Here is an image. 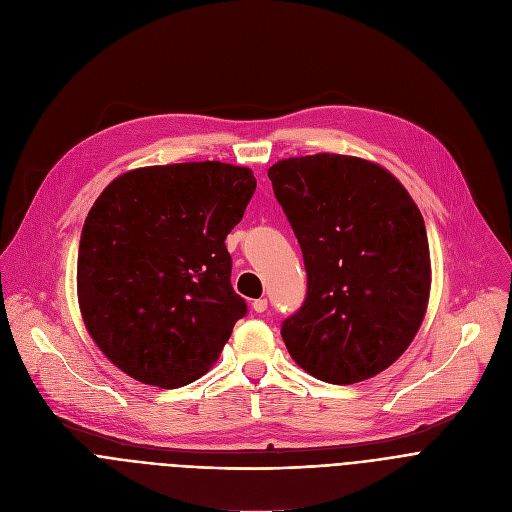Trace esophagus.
Wrapping results in <instances>:
<instances>
[{"mask_svg": "<svg viewBox=\"0 0 512 512\" xmlns=\"http://www.w3.org/2000/svg\"><path fill=\"white\" fill-rule=\"evenodd\" d=\"M251 306H253L255 313H263L267 309V300L265 298H257V300H253Z\"/></svg>", "mask_w": 512, "mask_h": 512, "instance_id": "esophagus-1", "label": "esophagus"}]
</instances>
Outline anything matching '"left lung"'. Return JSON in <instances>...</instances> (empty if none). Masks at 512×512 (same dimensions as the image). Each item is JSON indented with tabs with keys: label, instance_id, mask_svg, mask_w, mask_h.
<instances>
[{
	"label": "left lung",
	"instance_id": "8db88e82",
	"mask_svg": "<svg viewBox=\"0 0 512 512\" xmlns=\"http://www.w3.org/2000/svg\"><path fill=\"white\" fill-rule=\"evenodd\" d=\"M267 177L309 276L304 304L282 325L292 360L333 385L377 377L410 348L428 309L416 201L387 168L346 154L284 158Z\"/></svg>",
	"mask_w": 512,
	"mask_h": 512
}]
</instances>
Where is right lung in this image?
I'll return each instance as SVG.
<instances>
[{"mask_svg": "<svg viewBox=\"0 0 512 512\" xmlns=\"http://www.w3.org/2000/svg\"><path fill=\"white\" fill-rule=\"evenodd\" d=\"M255 187L251 168L206 160L133 168L98 195L80 238L78 304L127 377L177 389L220 358L247 313L224 241Z\"/></svg>", "mask_w": 512, "mask_h": 512, "instance_id": "right-lung-1", "label": "right lung"}]
</instances>
